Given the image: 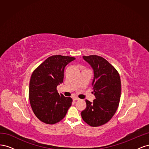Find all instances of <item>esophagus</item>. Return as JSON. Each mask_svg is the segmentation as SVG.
Segmentation results:
<instances>
[{
    "label": "esophagus",
    "instance_id": "obj_1",
    "mask_svg": "<svg viewBox=\"0 0 149 149\" xmlns=\"http://www.w3.org/2000/svg\"><path fill=\"white\" fill-rule=\"evenodd\" d=\"M73 100H74V101H77V100H79V99L78 98V97H73Z\"/></svg>",
    "mask_w": 149,
    "mask_h": 149
}]
</instances>
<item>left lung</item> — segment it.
<instances>
[{"label":"left lung","mask_w":149,"mask_h":149,"mask_svg":"<svg viewBox=\"0 0 149 149\" xmlns=\"http://www.w3.org/2000/svg\"><path fill=\"white\" fill-rule=\"evenodd\" d=\"M94 71L93 93L96 99L91 102L86 100V107L81 112L83 120L92 127L107 123L118 109L120 98L119 74L104 58L97 55L83 56Z\"/></svg>","instance_id":"left-lung-1"}]
</instances>
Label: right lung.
Returning a JSON list of instances; mask_svg holds the SVG:
<instances>
[{
	"label": "right lung",
	"mask_w": 149,
	"mask_h": 149,
	"mask_svg": "<svg viewBox=\"0 0 149 149\" xmlns=\"http://www.w3.org/2000/svg\"><path fill=\"white\" fill-rule=\"evenodd\" d=\"M75 58L53 55L36 68L31 76L29 100L34 114L43 123L53 124L65 118L71 97L58 94L56 87L63 82L65 66Z\"/></svg>",
	"instance_id": "1"
}]
</instances>
